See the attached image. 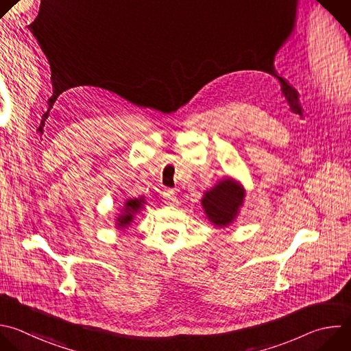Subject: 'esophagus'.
<instances>
[{
	"label": "esophagus",
	"mask_w": 351,
	"mask_h": 351,
	"mask_svg": "<svg viewBox=\"0 0 351 351\" xmlns=\"http://www.w3.org/2000/svg\"><path fill=\"white\" fill-rule=\"evenodd\" d=\"M164 198H165V202L168 205H178V198H176V194L172 191V190H167L164 193Z\"/></svg>",
	"instance_id": "esophagus-1"
}]
</instances>
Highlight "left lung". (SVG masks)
Masks as SVG:
<instances>
[{"label":"left lung","instance_id":"8db88e82","mask_svg":"<svg viewBox=\"0 0 351 351\" xmlns=\"http://www.w3.org/2000/svg\"><path fill=\"white\" fill-rule=\"evenodd\" d=\"M208 219L217 227L232 223L244 202V190L231 179L219 182L201 199Z\"/></svg>","mask_w":351,"mask_h":351}]
</instances>
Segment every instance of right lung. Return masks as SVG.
I'll use <instances>...</instances> for the list:
<instances>
[{"label":"right lung","instance_id":"right-lung-1","mask_svg":"<svg viewBox=\"0 0 351 351\" xmlns=\"http://www.w3.org/2000/svg\"><path fill=\"white\" fill-rule=\"evenodd\" d=\"M145 205V198H134V199H128L124 204V208L121 210V215H119L117 217V224H119L120 228H125L127 226H130L134 221L135 213H138Z\"/></svg>","mask_w":351,"mask_h":351}]
</instances>
